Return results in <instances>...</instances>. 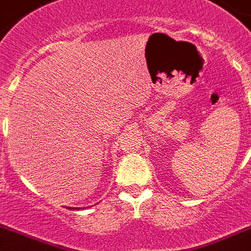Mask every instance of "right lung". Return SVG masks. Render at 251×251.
Instances as JSON below:
<instances>
[{
	"label": "right lung",
	"instance_id": "right-lung-1",
	"mask_svg": "<svg viewBox=\"0 0 251 251\" xmlns=\"http://www.w3.org/2000/svg\"><path fill=\"white\" fill-rule=\"evenodd\" d=\"M68 209H72V210H75V209H78V208H68Z\"/></svg>",
	"mask_w": 251,
	"mask_h": 251
}]
</instances>
